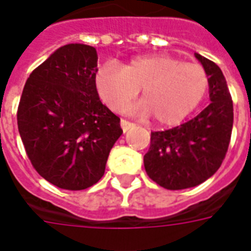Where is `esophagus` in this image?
Masks as SVG:
<instances>
[{"label": "esophagus", "mask_w": 251, "mask_h": 251, "mask_svg": "<svg viewBox=\"0 0 251 251\" xmlns=\"http://www.w3.org/2000/svg\"><path fill=\"white\" fill-rule=\"evenodd\" d=\"M134 126V124L133 122H129V121H126V120H121V127H122V130L127 131L130 127H133Z\"/></svg>", "instance_id": "34e87169"}]
</instances>
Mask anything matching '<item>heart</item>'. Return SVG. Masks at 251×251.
<instances>
[{"label": "heart", "instance_id": "heart-1", "mask_svg": "<svg viewBox=\"0 0 251 251\" xmlns=\"http://www.w3.org/2000/svg\"><path fill=\"white\" fill-rule=\"evenodd\" d=\"M96 89L114 113H124L142 89L137 110L154 116L159 125H177L205 98L207 74L201 66L168 54L135 57L122 68L105 64L96 73Z\"/></svg>", "mask_w": 251, "mask_h": 251}]
</instances>
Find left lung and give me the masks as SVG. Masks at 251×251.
<instances>
[{"mask_svg":"<svg viewBox=\"0 0 251 251\" xmlns=\"http://www.w3.org/2000/svg\"><path fill=\"white\" fill-rule=\"evenodd\" d=\"M209 78L210 103L185 124L153 131L145 170L168 190L194 187L210 178L224 161L233 129V101L222 70L196 53Z\"/></svg>","mask_w":251,"mask_h":251,"instance_id":"1","label":"left lung"}]
</instances>
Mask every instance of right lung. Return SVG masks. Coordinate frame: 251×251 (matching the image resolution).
I'll return each mask as SVG.
<instances>
[{
  "instance_id": "right-lung-1",
  "label": "right lung",
  "mask_w": 251,
  "mask_h": 251,
  "mask_svg": "<svg viewBox=\"0 0 251 251\" xmlns=\"http://www.w3.org/2000/svg\"><path fill=\"white\" fill-rule=\"evenodd\" d=\"M97 50L83 44L61 46L29 75L17 124L33 168L65 190H83L105 173L120 118L98 97Z\"/></svg>"
}]
</instances>
